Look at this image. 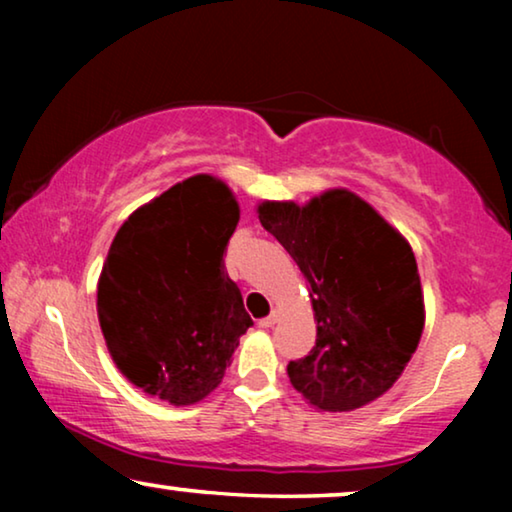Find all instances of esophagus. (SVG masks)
<instances>
[{
	"instance_id": "34e87169",
	"label": "esophagus",
	"mask_w": 512,
	"mask_h": 512,
	"mask_svg": "<svg viewBox=\"0 0 512 512\" xmlns=\"http://www.w3.org/2000/svg\"><path fill=\"white\" fill-rule=\"evenodd\" d=\"M277 319H279V310H272V312L268 314V317L258 321V326H261V328H272V326L277 324Z\"/></svg>"
}]
</instances>
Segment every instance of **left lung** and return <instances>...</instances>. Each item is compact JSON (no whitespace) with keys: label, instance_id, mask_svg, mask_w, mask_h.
<instances>
[{"label":"left lung","instance_id":"obj_1","mask_svg":"<svg viewBox=\"0 0 512 512\" xmlns=\"http://www.w3.org/2000/svg\"><path fill=\"white\" fill-rule=\"evenodd\" d=\"M258 219L310 286L317 342L286 366L293 389L324 412L375 401L422 338L424 296L410 244L345 188L303 207L265 200Z\"/></svg>","mask_w":512,"mask_h":512}]
</instances>
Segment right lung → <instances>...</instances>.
<instances>
[{
    "label": "right lung",
    "mask_w": 512,
    "mask_h": 512,
    "mask_svg": "<svg viewBox=\"0 0 512 512\" xmlns=\"http://www.w3.org/2000/svg\"><path fill=\"white\" fill-rule=\"evenodd\" d=\"M240 207L209 174L174 184L118 228L97 284L111 359L172 405L214 391L254 321L223 268Z\"/></svg>",
    "instance_id": "obj_1"
}]
</instances>
